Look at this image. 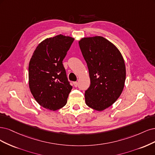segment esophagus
<instances>
[{"mask_svg":"<svg viewBox=\"0 0 155 155\" xmlns=\"http://www.w3.org/2000/svg\"><path fill=\"white\" fill-rule=\"evenodd\" d=\"M73 85H74V87H77L78 85V83L77 82H73Z\"/></svg>","mask_w":155,"mask_h":155,"instance_id":"34e87169","label":"esophagus"}]
</instances>
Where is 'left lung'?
Here are the masks:
<instances>
[{"label":"left lung","mask_w":155,"mask_h":155,"mask_svg":"<svg viewBox=\"0 0 155 155\" xmlns=\"http://www.w3.org/2000/svg\"><path fill=\"white\" fill-rule=\"evenodd\" d=\"M78 44L91 81L85 91L86 104L97 111H103L122 92L126 74L124 58L114 45L101 36L83 38Z\"/></svg>","instance_id":"obj_1"}]
</instances>
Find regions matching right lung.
Instances as JSON below:
<instances>
[{
	"label": "right lung",
	"mask_w": 155,
	"mask_h": 155,
	"mask_svg": "<svg viewBox=\"0 0 155 155\" xmlns=\"http://www.w3.org/2000/svg\"><path fill=\"white\" fill-rule=\"evenodd\" d=\"M73 41L62 35L44 40L29 62V89L36 101L49 110L64 107L72 89L62 61Z\"/></svg>",
	"instance_id": "right-lung-1"
}]
</instances>
